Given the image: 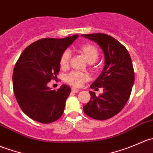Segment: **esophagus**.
<instances>
[{"instance_id":"obj_1","label":"esophagus","mask_w":153,"mask_h":153,"mask_svg":"<svg viewBox=\"0 0 153 153\" xmlns=\"http://www.w3.org/2000/svg\"><path fill=\"white\" fill-rule=\"evenodd\" d=\"M72 92H74V93H77V92H79V89H75V88H72Z\"/></svg>"}]
</instances>
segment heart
<instances>
[{
    "instance_id": "1",
    "label": "heart",
    "mask_w": 153,
    "mask_h": 153,
    "mask_svg": "<svg viewBox=\"0 0 153 153\" xmlns=\"http://www.w3.org/2000/svg\"><path fill=\"white\" fill-rule=\"evenodd\" d=\"M81 52L84 53L88 62H95L98 57V52L96 48L92 45H85L81 48ZM71 57V52L69 49H66L60 58V67L65 69L68 67ZM89 76L88 74L78 71H72L66 75V81L70 85L76 87L82 86L84 81H88Z\"/></svg>"
}]
</instances>
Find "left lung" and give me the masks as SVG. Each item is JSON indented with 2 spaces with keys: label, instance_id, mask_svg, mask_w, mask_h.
I'll return each mask as SVG.
<instances>
[{
  "label": "left lung",
  "instance_id": "1",
  "mask_svg": "<svg viewBox=\"0 0 153 153\" xmlns=\"http://www.w3.org/2000/svg\"><path fill=\"white\" fill-rule=\"evenodd\" d=\"M81 36L97 43L105 60L102 72L90 86L92 89L102 87L104 92L97 97L89 91L91 99L83 109L94 119H109L124 108L130 96L135 80L132 60L127 49L110 35L95 33Z\"/></svg>",
  "mask_w": 153,
  "mask_h": 153
}]
</instances>
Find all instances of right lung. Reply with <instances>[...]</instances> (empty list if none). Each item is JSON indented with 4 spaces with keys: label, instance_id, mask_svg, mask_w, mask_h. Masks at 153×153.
I'll return each instance as SVG.
<instances>
[{
    "label": "right lung",
    "instance_id": "add662e5",
    "mask_svg": "<svg viewBox=\"0 0 153 153\" xmlns=\"http://www.w3.org/2000/svg\"><path fill=\"white\" fill-rule=\"evenodd\" d=\"M78 37L38 40L23 51L15 64L14 94L23 112L34 121L49 124L62 115L70 87L64 84L58 90H51L47 84L56 80L60 58Z\"/></svg>",
    "mask_w": 153,
    "mask_h": 153
}]
</instances>
